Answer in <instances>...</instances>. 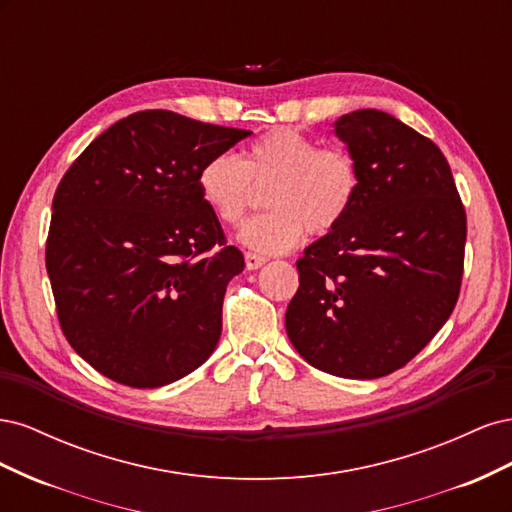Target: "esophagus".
Wrapping results in <instances>:
<instances>
[{
    "label": "esophagus",
    "instance_id": "34e87169",
    "mask_svg": "<svg viewBox=\"0 0 512 512\" xmlns=\"http://www.w3.org/2000/svg\"><path fill=\"white\" fill-rule=\"evenodd\" d=\"M265 262H267L265 256L254 254V252H245V267L247 269H258V267L265 265Z\"/></svg>",
    "mask_w": 512,
    "mask_h": 512
}]
</instances>
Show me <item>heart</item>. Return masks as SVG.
<instances>
[{"label": "heart", "mask_w": 512, "mask_h": 512, "mask_svg": "<svg viewBox=\"0 0 512 512\" xmlns=\"http://www.w3.org/2000/svg\"><path fill=\"white\" fill-rule=\"evenodd\" d=\"M198 194L222 224L237 226L271 188V211L247 222L239 237L256 252L280 254L297 245L305 230L329 235L342 224L361 188V170L344 147H322L294 128H273L243 149L215 153L196 175Z\"/></svg>", "instance_id": "1"}]
</instances>
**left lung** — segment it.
<instances>
[{
	"mask_svg": "<svg viewBox=\"0 0 512 512\" xmlns=\"http://www.w3.org/2000/svg\"><path fill=\"white\" fill-rule=\"evenodd\" d=\"M361 170L348 218L297 260L286 331L320 371L374 380L404 367L459 299L466 209L440 147L376 108L335 121Z\"/></svg>",
	"mask_w": 512,
	"mask_h": 512,
	"instance_id": "8db88e82",
	"label": "left lung"
}]
</instances>
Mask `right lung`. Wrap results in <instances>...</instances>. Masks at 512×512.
Returning <instances> with one entry per match:
<instances>
[{"label": "right lung", "instance_id": "obj_1", "mask_svg": "<svg viewBox=\"0 0 512 512\" xmlns=\"http://www.w3.org/2000/svg\"><path fill=\"white\" fill-rule=\"evenodd\" d=\"M250 134L138 111L61 177L46 271L61 331L102 376L158 389L218 346L224 292L245 260L200 198L196 175Z\"/></svg>", "mask_w": 512, "mask_h": 512}]
</instances>
